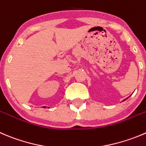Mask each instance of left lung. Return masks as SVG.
Here are the masks:
<instances>
[{"instance_id":"left-lung-1","label":"left lung","mask_w":146,"mask_h":146,"mask_svg":"<svg viewBox=\"0 0 146 146\" xmlns=\"http://www.w3.org/2000/svg\"><path fill=\"white\" fill-rule=\"evenodd\" d=\"M128 98H129V97H128ZM127 98H126V99H127ZM126 99H125V100H126Z\"/></svg>"}]
</instances>
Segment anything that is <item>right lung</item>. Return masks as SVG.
<instances>
[{"label":"right lung","instance_id":"add662e5","mask_svg":"<svg viewBox=\"0 0 146 146\" xmlns=\"http://www.w3.org/2000/svg\"><path fill=\"white\" fill-rule=\"evenodd\" d=\"M43 107H44V108H46V107H45V106H43Z\"/></svg>","mask_w":146,"mask_h":146}]
</instances>
